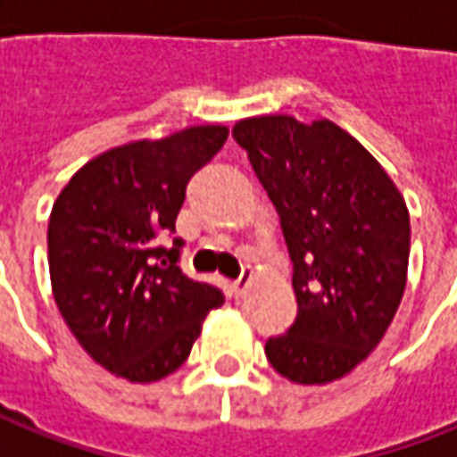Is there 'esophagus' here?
I'll return each instance as SVG.
<instances>
[{"label": "esophagus", "mask_w": 457, "mask_h": 457, "mask_svg": "<svg viewBox=\"0 0 457 457\" xmlns=\"http://www.w3.org/2000/svg\"><path fill=\"white\" fill-rule=\"evenodd\" d=\"M250 280H253L250 275H242L240 280L235 282V293H237V295L247 293V287H250Z\"/></svg>", "instance_id": "1"}]
</instances>
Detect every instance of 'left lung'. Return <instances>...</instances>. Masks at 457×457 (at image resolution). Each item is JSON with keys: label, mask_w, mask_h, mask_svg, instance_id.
Listing matches in <instances>:
<instances>
[{"label": "left lung", "mask_w": 457, "mask_h": 457, "mask_svg": "<svg viewBox=\"0 0 457 457\" xmlns=\"http://www.w3.org/2000/svg\"><path fill=\"white\" fill-rule=\"evenodd\" d=\"M280 215L293 260L297 318L265 345L300 385L358 368L383 340L408 280L411 215L395 182L330 120L247 117L232 127Z\"/></svg>", "instance_id": "left-lung-1"}]
</instances>
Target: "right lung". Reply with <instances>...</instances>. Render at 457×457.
I'll use <instances>...</instances> for the list:
<instances>
[{
  "label": "right lung",
  "mask_w": 457,
  "mask_h": 457,
  "mask_svg": "<svg viewBox=\"0 0 457 457\" xmlns=\"http://www.w3.org/2000/svg\"><path fill=\"white\" fill-rule=\"evenodd\" d=\"M228 139L222 124H197L162 139L102 152L54 200L46 253L52 293L87 355L129 383L162 380L189 358L222 293L189 280L175 232L189 177Z\"/></svg>",
  "instance_id": "1"
}]
</instances>
